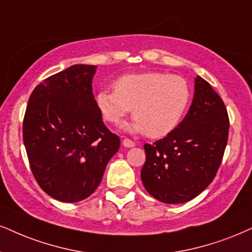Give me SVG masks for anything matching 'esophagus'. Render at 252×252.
I'll use <instances>...</instances> for the list:
<instances>
[{"label":"esophagus","mask_w":252,"mask_h":252,"mask_svg":"<svg viewBox=\"0 0 252 252\" xmlns=\"http://www.w3.org/2000/svg\"><path fill=\"white\" fill-rule=\"evenodd\" d=\"M123 145L125 146V147H127V148H132V147H134V146H135L134 141L129 140V139H127V138H125L123 140Z\"/></svg>","instance_id":"34e87169"}]
</instances>
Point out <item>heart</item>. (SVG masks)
I'll list each match as a JSON object with an SVG mask.
<instances>
[{
    "instance_id": "b5f03b06",
    "label": "heart",
    "mask_w": 252,
    "mask_h": 252,
    "mask_svg": "<svg viewBox=\"0 0 252 252\" xmlns=\"http://www.w3.org/2000/svg\"><path fill=\"white\" fill-rule=\"evenodd\" d=\"M113 90H100L95 97L102 118L117 124L132 108L135 121L125 128L152 139L172 133L191 99L190 86L183 77L157 71L124 74L113 83Z\"/></svg>"
}]
</instances>
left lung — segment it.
I'll use <instances>...</instances> for the list:
<instances>
[{
  "instance_id": "1",
  "label": "left lung",
  "mask_w": 252,
  "mask_h": 252,
  "mask_svg": "<svg viewBox=\"0 0 252 252\" xmlns=\"http://www.w3.org/2000/svg\"><path fill=\"white\" fill-rule=\"evenodd\" d=\"M194 90L179 126L153 145L145 144L142 183L163 203H185L201 194L215 178L228 141L229 118L221 97L200 76Z\"/></svg>"
}]
</instances>
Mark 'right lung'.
I'll return each instance as SVG.
<instances>
[{
	"label": "right lung",
	"mask_w": 252,
	"mask_h": 252,
	"mask_svg": "<svg viewBox=\"0 0 252 252\" xmlns=\"http://www.w3.org/2000/svg\"><path fill=\"white\" fill-rule=\"evenodd\" d=\"M95 70V65H72L37 85L28 102L23 141L30 168L55 200L89 197L120 147L93 97Z\"/></svg>",
	"instance_id": "1"
}]
</instances>
